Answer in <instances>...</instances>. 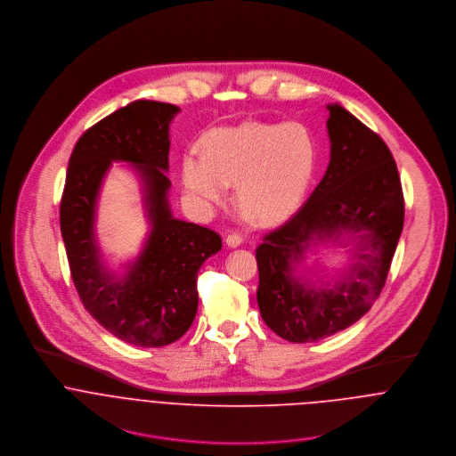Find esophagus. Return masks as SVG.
I'll return each mask as SVG.
<instances>
[{"label": "esophagus", "mask_w": 456, "mask_h": 456, "mask_svg": "<svg viewBox=\"0 0 456 456\" xmlns=\"http://www.w3.org/2000/svg\"><path fill=\"white\" fill-rule=\"evenodd\" d=\"M242 244V237L240 235H237V233H230L228 237H226V246L228 248H239Z\"/></svg>", "instance_id": "obj_1"}]
</instances>
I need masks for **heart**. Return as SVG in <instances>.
Instances as JSON below:
<instances>
[{
	"instance_id": "b5f03b06",
	"label": "heart",
	"mask_w": 456,
	"mask_h": 456,
	"mask_svg": "<svg viewBox=\"0 0 456 456\" xmlns=\"http://www.w3.org/2000/svg\"><path fill=\"white\" fill-rule=\"evenodd\" d=\"M318 168V142L300 121L214 128L201 154L183 156L181 179L200 207L221 205L228 186L235 200L265 226L286 221L304 201Z\"/></svg>"
}]
</instances>
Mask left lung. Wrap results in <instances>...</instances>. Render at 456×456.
<instances>
[{
  "label": "left lung",
  "instance_id": "1",
  "mask_svg": "<svg viewBox=\"0 0 456 456\" xmlns=\"http://www.w3.org/2000/svg\"><path fill=\"white\" fill-rule=\"evenodd\" d=\"M330 163L309 200L256 249L261 318L304 344L356 323L378 300L403 228V195L388 145L344 107H326ZM350 246V263L313 283L299 265L320 243Z\"/></svg>",
  "mask_w": 456,
  "mask_h": 456
}]
</instances>
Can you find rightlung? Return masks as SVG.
I'll use <instances>...</instances> for the list:
<instances>
[{
    "instance_id": "right-lung-1",
    "label": "right lung",
    "mask_w": 456,
    "mask_h": 456,
    "mask_svg": "<svg viewBox=\"0 0 456 456\" xmlns=\"http://www.w3.org/2000/svg\"><path fill=\"white\" fill-rule=\"evenodd\" d=\"M179 107L136 100L86 131L68 161L60 223L69 272L87 313L118 338L161 347L181 338L198 309L196 277L221 251V237L175 219L168 203V126ZM112 160L134 165L151 224L137 260L118 276L104 266L95 234V201Z\"/></svg>"
}]
</instances>
